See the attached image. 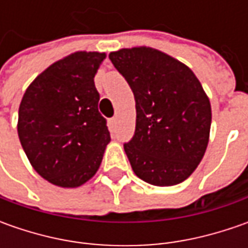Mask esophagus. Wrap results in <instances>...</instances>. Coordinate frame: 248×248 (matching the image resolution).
<instances>
[{
	"label": "esophagus",
	"mask_w": 248,
	"mask_h": 248,
	"mask_svg": "<svg viewBox=\"0 0 248 248\" xmlns=\"http://www.w3.org/2000/svg\"><path fill=\"white\" fill-rule=\"evenodd\" d=\"M109 127L111 131L116 129V127H117V117H113V119L109 120Z\"/></svg>",
	"instance_id": "1"
}]
</instances>
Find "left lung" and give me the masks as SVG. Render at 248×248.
Instances as JSON below:
<instances>
[{"mask_svg": "<svg viewBox=\"0 0 248 248\" xmlns=\"http://www.w3.org/2000/svg\"><path fill=\"white\" fill-rule=\"evenodd\" d=\"M135 98L137 124L124 143L134 172L156 186L184 182L208 145L211 105L195 73L153 48L110 52Z\"/></svg>", "mask_w": 248, "mask_h": 248, "instance_id": "1", "label": "left lung"}]
</instances>
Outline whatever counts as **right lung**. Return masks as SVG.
Returning a JSON list of instances; mask_svg holds the SVG:
<instances>
[{
	"label": "right lung",
	"mask_w": 248,
	"mask_h": 248,
	"mask_svg": "<svg viewBox=\"0 0 248 248\" xmlns=\"http://www.w3.org/2000/svg\"><path fill=\"white\" fill-rule=\"evenodd\" d=\"M106 53L74 52L51 64L24 92L17 135L33 168L51 184L77 187L98 171L110 132L93 77Z\"/></svg>",
	"instance_id": "add662e5"
}]
</instances>
